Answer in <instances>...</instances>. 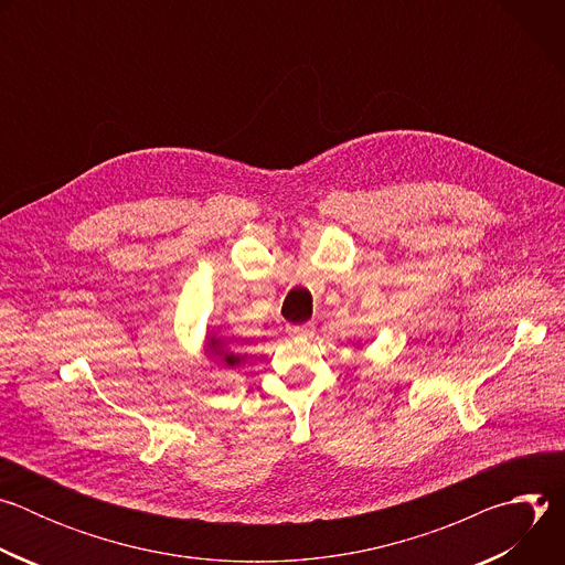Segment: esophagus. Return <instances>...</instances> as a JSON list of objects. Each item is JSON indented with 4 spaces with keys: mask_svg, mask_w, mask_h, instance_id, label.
<instances>
[{
    "mask_svg": "<svg viewBox=\"0 0 565 565\" xmlns=\"http://www.w3.org/2000/svg\"><path fill=\"white\" fill-rule=\"evenodd\" d=\"M286 331H288V335H292V338H306V335L312 333L310 324H290V327H286Z\"/></svg>",
    "mask_w": 565,
    "mask_h": 565,
    "instance_id": "esophagus-1",
    "label": "esophagus"
}]
</instances>
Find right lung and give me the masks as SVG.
<instances>
[{
  "mask_svg": "<svg viewBox=\"0 0 565 565\" xmlns=\"http://www.w3.org/2000/svg\"><path fill=\"white\" fill-rule=\"evenodd\" d=\"M203 351H205V355L207 358H212L216 364H221V366H225V369H236V366H241L246 362V353H238V351H234L232 349V342L225 338V335H221L218 331H210L207 335H205V347H203Z\"/></svg>",
  "mask_w": 565,
  "mask_h": 565,
  "instance_id": "obj_1",
  "label": "right lung"
}]
</instances>
